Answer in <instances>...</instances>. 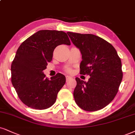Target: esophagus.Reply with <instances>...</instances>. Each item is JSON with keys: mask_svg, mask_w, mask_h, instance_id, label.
I'll list each match as a JSON object with an SVG mask.
<instances>
[{"mask_svg": "<svg viewBox=\"0 0 135 135\" xmlns=\"http://www.w3.org/2000/svg\"><path fill=\"white\" fill-rule=\"evenodd\" d=\"M66 83H68V81H69V80H70V79H72V78L70 77V76H66Z\"/></svg>", "mask_w": 135, "mask_h": 135, "instance_id": "34e87169", "label": "esophagus"}]
</instances>
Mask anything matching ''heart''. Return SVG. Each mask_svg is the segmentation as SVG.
Segmentation results:
<instances>
[{
    "instance_id": "1",
    "label": "heart",
    "mask_w": 135,
    "mask_h": 135,
    "mask_svg": "<svg viewBox=\"0 0 135 135\" xmlns=\"http://www.w3.org/2000/svg\"><path fill=\"white\" fill-rule=\"evenodd\" d=\"M66 71L68 73H71V72H72V70H71L70 68H67V69H66Z\"/></svg>"
}]
</instances>
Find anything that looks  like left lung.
Instances as JSON below:
<instances>
[{"mask_svg":"<svg viewBox=\"0 0 135 135\" xmlns=\"http://www.w3.org/2000/svg\"><path fill=\"white\" fill-rule=\"evenodd\" d=\"M67 34L82 54L80 74L89 75L88 82L76 78L74 98L81 109L95 111L113 100L123 78L121 61L113 46L93 34Z\"/></svg>","mask_w":135,"mask_h":135,"instance_id":"obj_1","label":"left lung"}]
</instances>
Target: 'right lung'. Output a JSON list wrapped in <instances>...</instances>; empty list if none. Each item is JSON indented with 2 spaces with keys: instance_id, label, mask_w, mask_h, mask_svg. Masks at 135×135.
<instances>
[{
  "instance_id": "right-lung-1",
  "label": "right lung",
  "mask_w": 135,
  "mask_h": 135,
  "mask_svg": "<svg viewBox=\"0 0 135 135\" xmlns=\"http://www.w3.org/2000/svg\"><path fill=\"white\" fill-rule=\"evenodd\" d=\"M61 44L71 45L66 32L41 30L18 48L11 64V81L19 99L28 107L45 109L56 102L66 77L57 73L49 80L43 71L52 61L55 48Z\"/></svg>"
}]
</instances>
